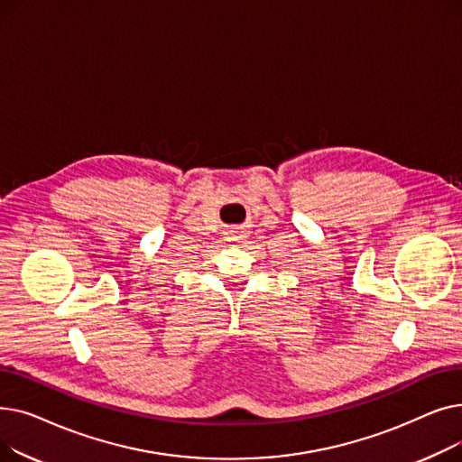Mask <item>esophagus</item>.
I'll return each mask as SVG.
<instances>
[{
  "mask_svg": "<svg viewBox=\"0 0 462 462\" xmlns=\"http://www.w3.org/2000/svg\"><path fill=\"white\" fill-rule=\"evenodd\" d=\"M241 236H244V232H241L239 228H230V230L226 232V237H228V239H232V241L241 239Z\"/></svg>",
  "mask_w": 462,
  "mask_h": 462,
  "instance_id": "obj_1",
  "label": "esophagus"
}]
</instances>
